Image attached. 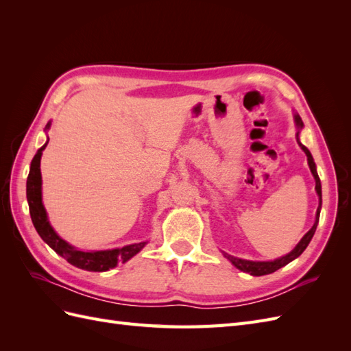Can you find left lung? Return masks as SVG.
<instances>
[{
  "label": "left lung",
  "instance_id": "1",
  "mask_svg": "<svg viewBox=\"0 0 351 351\" xmlns=\"http://www.w3.org/2000/svg\"><path fill=\"white\" fill-rule=\"evenodd\" d=\"M294 121H295V125L299 127V130L300 129H303V121H302V119H300V115L299 114H294ZM295 139H297V143H299V146L302 147L303 149V152L306 154V156H307V164H309V168H311V171H312V174H313V177H315V183H316V186H315V190H316V193H317V196H319V206H317V210H316V219H315V224H313V227L306 232V234L303 236V239L297 243V246L289 253V254H285V256H282V258H278V259H275V261H269V262H253V261H244V259H239V258H234V256H231V254H228V253H226V252H222L224 253V256L234 265V267L237 268V269H240V271H243V272H247V274H250V275H254V277H261V275H268V274H272V272H275L277 269H280V268H282V267H285L287 263H290L291 261H294L295 258H299L300 254L304 252V249L307 247V244L311 243V240H312V237H313V234H315V231H316V227H317V222H319V214H321V205H322V189H321V180H319V176H317V173H316V165H315V162H313V158H312V154L309 152V149H307V147L299 141V132H297V134H295Z\"/></svg>",
  "mask_w": 351,
  "mask_h": 351
}]
</instances>
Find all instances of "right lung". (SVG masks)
Masks as SVG:
<instances>
[{
    "label": "right lung",
    "instance_id": "1",
    "mask_svg": "<svg viewBox=\"0 0 351 351\" xmlns=\"http://www.w3.org/2000/svg\"><path fill=\"white\" fill-rule=\"evenodd\" d=\"M49 125L51 123L47 124L45 130L49 129ZM47 145H48V141L36 152L34 159H32L30 171L27 176V183H26V196H27L30 218L40 239L44 240L52 250L58 253L60 256H62L69 263H71L73 267H77L84 271L104 272L111 268H115L119 262L124 263L129 259H132L134 254H137L145 247L146 241L129 244V246H124L121 249L83 252L73 247L71 244L62 240L54 231V228L51 227L47 217V210L44 208V204H42V177H40V156H42V151L45 149Z\"/></svg>",
    "mask_w": 351,
    "mask_h": 351
}]
</instances>
